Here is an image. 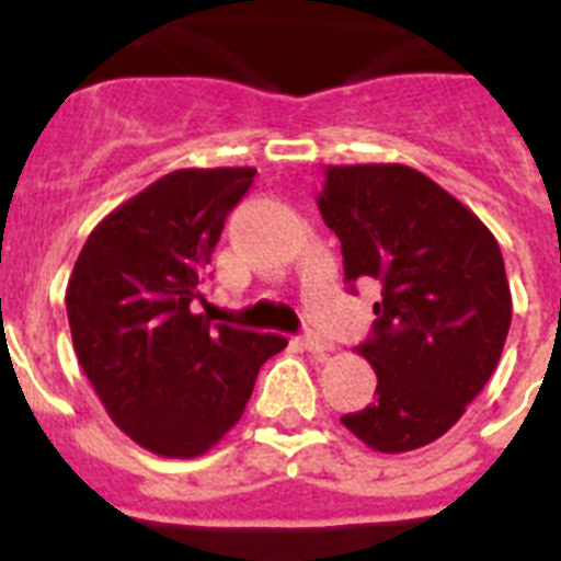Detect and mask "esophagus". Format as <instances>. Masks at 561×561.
Wrapping results in <instances>:
<instances>
[{
  "label": "esophagus",
  "mask_w": 561,
  "mask_h": 561,
  "mask_svg": "<svg viewBox=\"0 0 561 561\" xmlns=\"http://www.w3.org/2000/svg\"><path fill=\"white\" fill-rule=\"evenodd\" d=\"M300 345H304L306 351H311V354H323V351H331V342L320 334H311V331L309 334L300 336Z\"/></svg>",
  "instance_id": "obj_1"
}]
</instances>
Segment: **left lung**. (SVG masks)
Here are the masks:
<instances>
[{
  "mask_svg": "<svg viewBox=\"0 0 561 561\" xmlns=\"http://www.w3.org/2000/svg\"><path fill=\"white\" fill-rule=\"evenodd\" d=\"M345 280H379L374 331L356 354L376 399L342 424L376 453L427 447L497 368L512 289L497 238L453 193L408 165H329L317 193Z\"/></svg>",
  "mask_w": 561,
  "mask_h": 561,
  "instance_id": "left-lung-1",
  "label": "left lung"
}]
</instances>
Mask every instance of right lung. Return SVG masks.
<instances>
[{"instance_id": "1", "label": "right lung", "mask_w": 561, "mask_h": 561, "mask_svg": "<svg viewBox=\"0 0 561 561\" xmlns=\"http://www.w3.org/2000/svg\"><path fill=\"white\" fill-rule=\"evenodd\" d=\"M255 168H182L112 210L67 286L78 362L112 421L165 458H196L244 413L277 334L193 314L227 213Z\"/></svg>"}]
</instances>
